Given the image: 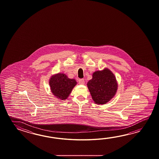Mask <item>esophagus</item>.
I'll return each mask as SVG.
<instances>
[{"label":"esophagus","mask_w":159,"mask_h":159,"mask_svg":"<svg viewBox=\"0 0 159 159\" xmlns=\"http://www.w3.org/2000/svg\"><path fill=\"white\" fill-rule=\"evenodd\" d=\"M78 82L79 84H84V79H80L78 80Z\"/></svg>","instance_id":"1"}]
</instances>
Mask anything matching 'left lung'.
Instances as JSON below:
<instances>
[{"label":"left lung","mask_w":159,"mask_h":159,"mask_svg":"<svg viewBox=\"0 0 159 159\" xmlns=\"http://www.w3.org/2000/svg\"><path fill=\"white\" fill-rule=\"evenodd\" d=\"M87 86L93 100L98 105L106 104L110 101L115 96L118 89L115 75L107 68L101 71H95Z\"/></svg>","instance_id":"left-lung-1"}]
</instances>
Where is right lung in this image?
I'll return each instance as SVG.
<instances>
[{
  "mask_svg": "<svg viewBox=\"0 0 159 159\" xmlns=\"http://www.w3.org/2000/svg\"><path fill=\"white\" fill-rule=\"evenodd\" d=\"M49 84L52 94L56 98L64 101L68 98L77 84L75 79H70L64 73H58L51 77Z\"/></svg>",
  "mask_w": 159,
  "mask_h": 159,
  "instance_id": "1",
  "label": "right lung"
}]
</instances>
